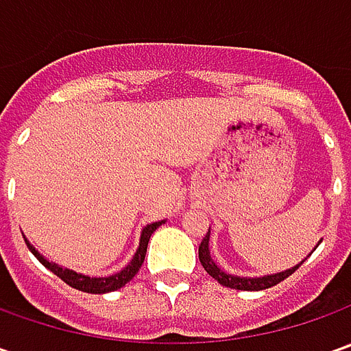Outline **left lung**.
Wrapping results in <instances>:
<instances>
[{
	"label": "left lung",
	"instance_id": "left-lung-1",
	"mask_svg": "<svg viewBox=\"0 0 351 351\" xmlns=\"http://www.w3.org/2000/svg\"><path fill=\"white\" fill-rule=\"evenodd\" d=\"M199 262L201 265L205 267V271L209 274L213 279H217L221 285L224 287H230V289H238V291H262V289H269L274 287L277 283H281L283 279H287L291 274H295L299 269V265H295L293 269H287V271H281V274H276V276H265V277H236V276H228L224 274L223 269L213 262L209 252V232L205 234V238L201 240L199 244Z\"/></svg>",
	"mask_w": 351,
	"mask_h": 351
}]
</instances>
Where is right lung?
I'll list each match as a JSON object with an SVG mask.
<instances>
[{
	"label": "right lung",
	"instance_id": "add662e5",
	"mask_svg": "<svg viewBox=\"0 0 351 351\" xmlns=\"http://www.w3.org/2000/svg\"><path fill=\"white\" fill-rule=\"evenodd\" d=\"M162 223H152L148 224L144 230H142L141 236V246L136 250V254H134V258H132V262L128 263L125 269H121L119 274L115 276H109V277H88V276H80V274H75V271H70V269H64L60 265H56V263H50L48 260H45L36 250L27 242V248L31 250L34 254V258L38 260V262L43 263L45 267H48L54 276H58L64 281V283H68L70 287H74V289L80 291H86V293H109V291H117L121 289L123 285H127L128 281L132 279V277L138 274V269H141L142 262H144V256H146V248H148V240H150V236L154 232L156 228L160 226Z\"/></svg>",
	"mask_w": 351,
	"mask_h": 351
}]
</instances>
